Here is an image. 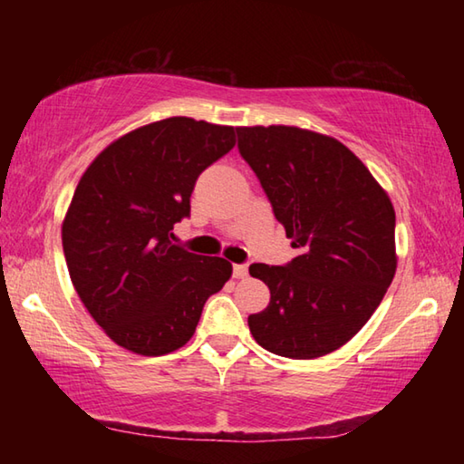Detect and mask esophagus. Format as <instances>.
<instances>
[{"mask_svg":"<svg viewBox=\"0 0 464 464\" xmlns=\"http://www.w3.org/2000/svg\"><path fill=\"white\" fill-rule=\"evenodd\" d=\"M233 276L235 278H246L247 276V266L246 264H235L233 266Z\"/></svg>","mask_w":464,"mask_h":464,"instance_id":"1","label":"esophagus"}]
</instances>
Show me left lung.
Segmentation results:
<instances>
[{
  "mask_svg": "<svg viewBox=\"0 0 464 464\" xmlns=\"http://www.w3.org/2000/svg\"><path fill=\"white\" fill-rule=\"evenodd\" d=\"M237 135L241 157L298 247L286 266H249L270 288L268 307L247 317L249 332L272 354L325 356L364 327L395 276V208L334 137L285 124L239 127Z\"/></svg>",
  "mask_w": 464,
  "mask_h": 464,
  "instance_id": "left-lung-1",
  "label": "left lung"
}]
</instances>
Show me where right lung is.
<instances>
[{
	"instance_id": "right-lung-1",
	"label": "right lung",
	"mask_w": 464,
	"mask_h": 464,
	"mask_svg": "<svg viewBox=\"0 0 464 464\" xmlns=\"http://www.w3.org/2000/svg\"><path fill=\"white\" fill-rule=\"evenodd\" d=\"M235 147V127L171 116L112 140L77 184L63 251L83 307L121 348L169 354L231 278L225 257L171 246L196 178Z\"/></svg>"
}]
</instances>
